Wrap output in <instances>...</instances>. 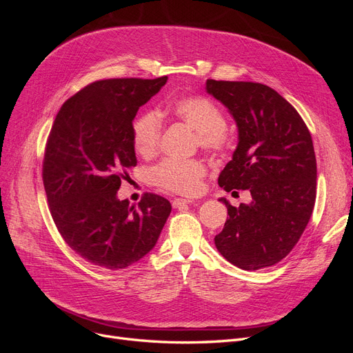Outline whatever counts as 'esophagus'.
<instances>
[{
	"label": "esophagus",
	"instance_id": "obj_1",
	"mask_svg": "<svg viewBox=\"0 0 353 353\" xmlns=\"http://www.w3.org/2000/svg\"><path fill=\"white\" fill-rule=\"evenodd\" d=\"M190 203H192V200H188V199H174V200L172 201V206H173L174 209H180V208H184V206L190 205Z\"/></svg>",
	"mask_w": 353,
	"mask_h": 353
}]
</instances>
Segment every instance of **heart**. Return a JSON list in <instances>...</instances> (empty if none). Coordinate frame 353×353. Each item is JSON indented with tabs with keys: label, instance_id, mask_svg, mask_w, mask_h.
<instances>
[{
	"label": "heart",
	"instance_id": "b5f03b06",
	"mask_svg": "<svg viewBox=\"0 0 353 353\" xmlns=\"http://www.w3.org/2000/svg\"><path fill=\"white\" fill-rule=\"evenodd\" d=\"M167 113L196 132L197 143L210 153L225 152L230 144L226 117L212 100L201 96H188L173 100ZM161 139V121L156 111H144L133 123V143L136 152L144 157L157 152ZM206 165L192 159H165L153 169L157 186L184 196H194L201 190Z\"/></svg>",
	"mask_w": 353,
	"mask_h": 353
}]
</instances>
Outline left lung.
<instances>
[{
    "label": "left lung",
    "mask_w": 353,
    "mask_h": 353,
    "mask_svg": "<svg viewBox=\"0 0 353 353\" xmlns=\"http://www.w3.org/2000/svg\"><path fill=\"white\" fill-rule=\"evenodd\" d=\"M209 94L233 116L239 143L219 176L226 192L248 190L239 209L220 199L229 219L214 237L226 261L243 270L285 259L306 229L316 200V157L296 108L273 88L252 81H206Z\"/></svg>",
    "instance_id": "1"
}]
</instances>
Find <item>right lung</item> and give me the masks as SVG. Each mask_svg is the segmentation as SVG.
<instances>
[{
  "mask_svg": "<svg viewBox=\"0 0 353 353\" xmlns=\"http://www.w3.org/2000/svg\"><path fill=\"white\" fill-rule=\"evenodd\" d=\"M165 81L99 80L55 116L43 160L48 208L64 242L91 265L119 270L136 263L154 248L172 212L154 193L139 208L117 199L125 169L137 164L133 120Z\"/></svg>",
  "mask_w": 353,
  "mask_h": 353,
  "instance_id": "obj_1",
  "label": "right lung"
}]
</instances>
